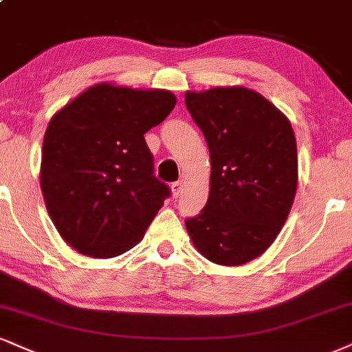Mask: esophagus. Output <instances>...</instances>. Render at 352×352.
I'll return each instance as SVG.
<instances>
[{
	"instance_id": "34e87169",
	"label": "esophagus",
	"mask_w": 352,
	"mask_h": 352,
	"mask_svg": "<svg viewBox=\"0 0 352 352\" xmlns=\"http://www.w3.org/2000/svg\"><path fill=\"white\" fill-rule=\"evenodd\" d=\"M182 187H184V180H179V182H173L172 184V195L173 197H179V195L182 193Z\"/></svg>"
}]
</instances>
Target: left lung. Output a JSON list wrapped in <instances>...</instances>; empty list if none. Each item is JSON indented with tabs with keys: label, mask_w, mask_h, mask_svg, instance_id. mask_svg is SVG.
<instances>
[{
	"label": "left lung",
	"mask_w": 352,
	"mask_h": 352,
	"mask_svg": "<svg viewBox=\"0 0 352 352\" xmlns=\"http://www.w3.org/2000/svg\"><path fill=\"white\" fill-rule=\"evenodd\" d=\"M185 104L210 149V195L185 221L203 257L243 265L270 248L289 218L298 184L289 118L245 87L187 91Z\"/></svg>",
	"instance_id": "1"
}]
</instances>
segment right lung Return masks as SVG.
Wrapping results in <instances>:
<instances>
[{
	"label": "right lung",
	"mask_w": 352,
	"mask_h": 352,
	"mask_svg": "<svg viewBox=\"0 0 352 352\" xmlns=\"http://www.w3.org/2000/svg\"><path fill=\"white\" fill-rule=\"evenodd\" d=\"M172 91L101 82L58 109L45 129L41 190L70 248L109 259L144 238L170 190L152 175L144 134L170 114Z\"/></svg>",
	"instance_id": "obj_1"
}]
</instances>
